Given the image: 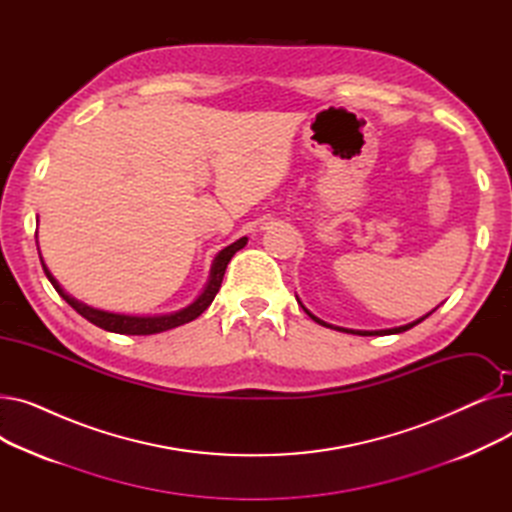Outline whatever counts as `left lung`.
Returning a JSON list of instances; mask_svg holds the SVG:
<instances>
[{
	"label": "left lung",
	"mask_w": 512,
	"mask_h": 512,
	"mask_svg": "<svg viewBox=\"0 0 512 512\" xmlns=\"http://www.w3.org/2000/svg\"><path fill=\"white\" fill-rule=\"evenodd\" d=\"M299 301V299H297ZM301 303V301H299ZM301 307L305 309V305L301 303ZM305 313L313 319V321H317L319 326H326V328H334V326H330V324H326V321H321L319 317H315L311 311H307L305 309ZM429 315V313H427ZM425 315V317H427ZM425 317H421V319H417V321H413V324H407V326H400V328H390V330H378V332H361V330H346V328H334V330H338V332H351V334H359V336H386V334H400V332H407V330H411L413 326H417V324H421V321L425 319Z\"/></svg>",
	"instance_id": "8db88e82"
}]
</instances>
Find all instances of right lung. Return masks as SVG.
Wrapping results in <instances>:
<instances>
[{
	"mask_svg": "<svg viewBox=\"0 0 512 512\" xmlns=\"http://www.w3.org/2000/svg\"><path fill=\"white\" fill-rule=\"evenodd\" d=\"M247 245V236L238 238L236 242H232L230 247L222 249L218 253V257L213 259V265H211V274H209V282L205 286V290L201 292V297L193 303L188 305L176 313H170V315H153V317H137V315H120V313H107V311H99V309H93L85 303H78L76 299H72L68 292H64V288L58 284V280L51 276V272L47 270V265L43 263L41 259V265H43V272L45 276L49 278V282L53 284V288L58 290L60 297L76 311L83 315L85 319H89L91 324L99 326L101 330H107V332H116V334H130V336H147V334H159V332H166V330H172V328H178L182 324H188V321L197 319L215 299V294H218L220 286H222V280H224V272L226 267L230 263V259L234 257L236 251H240L242 247Z\"/></svg>",
	"mask_w": 512,
	"mask_h": 512,
	"instance_id": "add662e5",
	"label": "right lung"
}]
</instances>
